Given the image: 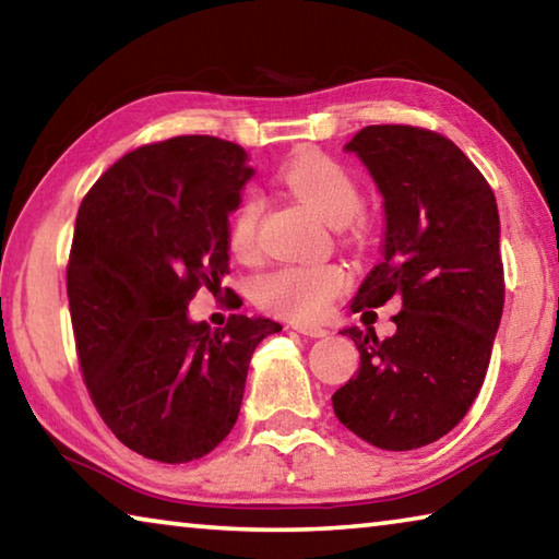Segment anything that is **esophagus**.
I'll return each mask as SVG.
<instances>
[{"label":"esophagus","mask_w":559,"mask_h":559,"mask_svg":"<svg viewBox=\"0 0 559 559\" xmlns=\"http://www.w3.org/2000/svg\"><path fill=\"white\" fill-rule=\"evenodd\" d=\"M293 330H298L300 335L308 337H325L328 330L323 325H313V323H293Z\"/></svg>","instance_id":"1"}]
</instances>
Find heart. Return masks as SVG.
Segmentation results:
<instances>
[{
	"label": "heart",
	"mask_w": 559,
	"mask_h": 559,
	"mask_svg": "<svg viewBox=\"0 0 559 559\" xmlns=\"http://www.w3.org/2000/svg\"><path fill=\"white\" fill-rule=\"evenodd\" d=\"M281 185L310 206L320 219L345 226L362 210V189L355 175L337 159L320 153H300L281 169ZM261 202L246 197L229 222V243L236 257H251L259 241ZM347 286V271L335 263H286L257 281V300L271 313L313 320L320 318Z\"/></svg>",
	"instance_id": "obj_1"
}]
</instances>
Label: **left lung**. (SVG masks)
Segmentation results:
<instances>
[{
  "label": "left lung",
  "mask_w": 559,
  "mask_h": 559,
  "mask_svg": "<svg viewBox=\"0 0 559 559\" xmlns=\"http://www.w3.org/2000/svg\"><path fill=\"white\" fill-rule=\"evenodd\" d=\"M372 175L384 204L382 261L353 310L402 300L396 333L345 328L359 370L333 409L359 439L412 451L441 439L480 392L503 316L500 219L478 167L439 132L367 126L345 145Z\"/></svg>",
  "instance_id": "obj_1"
}]
</instances>
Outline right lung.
Listing matches in <instances>:
<instances>
[{
  "instance_id": "obj_1",
  "label": "right lung",
  "mask_w": 559,
  "mask_h": 559,
  "mask_svg": "<svg viewBox=\"0 0 559 559\" xmlns=\"http://www.w3.org/2000/svg\"><path fill=\"white\" fill-rule=\"evenodd\" d=\"M246 150L179 135L120 157L83 197L66 271L83 380L103 421L145 459L187 463L229 437L257 345L281 325L189 318L229 273Z\"/></svg>"
}]
</instances>
